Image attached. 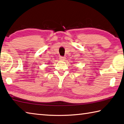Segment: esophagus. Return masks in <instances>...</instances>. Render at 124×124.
Returning <instances> with one entry per match:
<instances>
[{
	"label": "esophagus",
	"instance_id": "34e87169",
	"mask_svg": "<svg viewBox=\"0 0 124 124\" xmlns=\"http://www.w3.org/2000/svg\"><path fill=\"white\" fill-rule=\"evenodd\" d=\"M60 60H65V57H63V56H60Z\"/></svg>",
	"mask_w": 124,
	"mask_h": 124
}]
</instances>
